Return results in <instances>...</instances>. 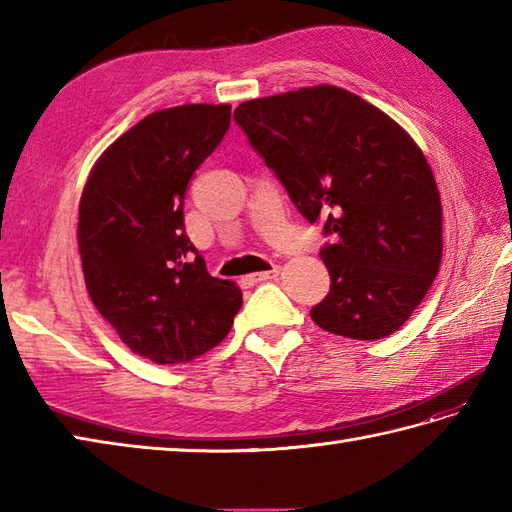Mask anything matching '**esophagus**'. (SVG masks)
I'll list each match as a JSON object with an SVG mask.
<instances>
[{
  "label": "esophagus",
  "instance_id": "esophagus-1",
  "mask_svg": "<svg viewBox=\"0 0 512 512\" xmlns=\"http://www.w3.org/2000/svg\"><path fill=\"white\" fill-rule=\"evenodd\" d=\"M277 275H279V268L275 266V268H270V270H264V273L253 275V281H270V279H275Z\"/></svg>",
  "mask_w": 512,
  "mask_h": 512
}]
</instances>
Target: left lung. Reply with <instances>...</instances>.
<instances>
[{"label":"left lung","mask_w":512,"mask_h":512,"mask_svg":"<svg viewBox=\"0 0 512 512\" xmlns=\"http://www.w3.org/2000/svg\"><path fill=\"white\" fill-rule=\"evenodd\" d=\"M235 121L299 213L332 237L319 253L332 286L312 321L358 341L400 330L442 259V204L422 149L336 85L246 101Z\"/></svg>","instance_id":"left-lung-1"}]
</instances>
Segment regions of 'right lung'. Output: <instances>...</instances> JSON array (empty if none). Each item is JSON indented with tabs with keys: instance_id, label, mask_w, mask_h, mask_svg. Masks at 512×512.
I'll return each instance as SVG.
<instances>
[{
	"instance_id": "1",
	"label": "right lung",
	"mask_w": 512,
	"mask_h": 512,
	"mask_svg": "<svg viewBox=\"0 0 512 512\" xmlns=\"http://www.w3.org/2000/svg\"><path fill=\"white\" fill-rule=\"evenodd\" d=\"M231 125V105H178L149 114L103 151L79 204L85 286L134 354L189 363L231 332L242 308L233 281L211 277L184 231L193 171Z\"/></svg>"
}]
</instances>
